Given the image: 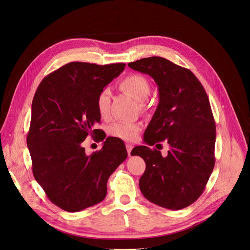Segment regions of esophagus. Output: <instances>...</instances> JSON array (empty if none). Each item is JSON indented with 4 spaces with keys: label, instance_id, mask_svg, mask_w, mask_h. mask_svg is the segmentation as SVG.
Segmentation results:
<instances>
[{
    "label": "esophagus",
    "instance_id": "34e87169",
    "mask_svg": "<svg viewBox=\"0 0 250 250\" xmlns=\"http://www.w3.org/2000/svg\"><path fill=\"white\" fill-rule=\"evenodd\" d=\"M125 147H126V151H127V154H128V156L130 157L131 149H132V147H134V146H131L130 144H126V145H125Z\"/></svg>",
    "mask_w": 250,
    "mask_h": 250
}]
</instances>
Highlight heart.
Here are the masks:
<instances>
[{"label": "heart", "instance_id": "b5f03b06", "mask_svg": "<svg viewBox=\"0 0 250 250\" xmlns=\"http://www.w3.org/2000/svg\"><path fill=\"white\" fill-rule=\"evenodd\" d=\"M120 87L135 98L137 102L143 104L151 93V84L147 78L141 74H130L124 78L120 83ZM110 92L108 88L103 89L96 98V107L102 118L106 119L109 114ZM142 130V125L138 123H115L108 128L111 137L124 141H135Z\"/></svg>", "mask_w": 250, "mask_h": 250}]
</instances>
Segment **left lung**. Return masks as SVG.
I'll return each instance as SVG.
<instances>
[{"label":"left lung","instance_id":"left-lung-1","mask_svg":"<svg viewBox=\"0 0 250 250\" xmlns=\"http://www.w3.org/2000/svg\"><path fill=\"white\" fill-rule=\"evenodd\" d=\"M127 66L151 76L160 98L144 135L146 146L130 153L146 162L141 192L164 208L188 207L203 193L215 165L216 128L206 91L189 69L163 57L143 58ZM162 140L170 146L166 157L147 146Z\"/></svg>","mask_w":250,"mask_h":250}]
</instances>
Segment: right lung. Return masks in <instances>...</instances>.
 Wrapping results in <instances>:
<instances>
[{
    "instance_id": "1",
    "label": "right lung",
    "mask_w": 250,
    "mask_h": 250,
    "mask_svg": "<svg viewBox=\"0 0 250 250\" xmlns=\"http://www.w3.org/2000/svg\"><path fill=\"white\" fill-rule=\"evenodd\" d=\"M125 66L70 62L46 76L33 98L27 136L33 175L49 200L65 211L102 202L109 176L127 157L120 139L106 138L101 151L89 156L81 146L99 130L94 129L101 122L99 92Z\"/></svg>"
}]
</instances>
